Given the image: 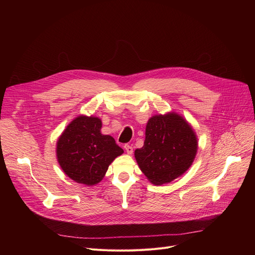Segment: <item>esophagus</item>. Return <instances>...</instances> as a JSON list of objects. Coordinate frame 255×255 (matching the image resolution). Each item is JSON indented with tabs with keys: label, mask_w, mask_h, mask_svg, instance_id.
I'll use <instances>...</instances> for the list:
<instances>
[{
	"label": "esophagus",
	"mask_w": 255,
	"mask_h": 255,
	"mask_svg": "<svg viewBox=\"0 0 255 255\" xmlns=\"http://www.w3.org/2000/svg\"><path fill=\"white\" fill-rule=\"evenodd\" d=\"M124 149H125V151L127 152V154H129V155H131L132 152H133V148H132L131 145H129V144H125V145H124Z\"/></svg>",
	"instance_id": "34e87169"
}]
</instances>
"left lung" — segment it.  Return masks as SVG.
<instances>
[{"mask_svg":"<svg viewBox=\"0 0 255 255\" xmlns=\"http://www.w3.org/2000/svg\"><path fill=\"white\" fill-rule=\"evenodd\" d=\"M197 152V138L177 113L152 117L145 127L143 146L134 156L140 170L154 185L170 183L188 169Z\"/></svg>","mask_w":255,"mask_h":255,"instance_id":"left-lung-1","label":"left lung"}]
</instances>
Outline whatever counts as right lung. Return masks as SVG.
<instances>
[{
    "label": "right lung",
    "instance_id": "add662e5",
    "mask_svg": "<svg viewBox=\"0 0 255 255\" xmlns=\"http://www.w3.org/2000/svg\"><path fill=\"white\" fill-rule=\"evenodd\" d=\"M99 118L79 116L57 141L58 162L73 181L93 186L105 176L110 164L124 153L111 135L101 133Z\"/></svg>",
    "mask_w": 255,
    "mask_h": 255
}]
</instances>
